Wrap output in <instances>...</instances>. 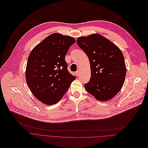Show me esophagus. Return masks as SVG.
<instances>
[{
	"label": "esophagus",
	"instance_id": "obj_1",
	"mask_svg": "<svg viewBox=\"0 0 148 148\" xmlns=\"http://www.w3.org/2000/svg\"><path fill=\"white\" fill-rule=\"evenodd\" d=\"M79 73H80V72H79V71H76V72H75V75H76V76H79Z\"/></svg>",
	"mask_w": 148,
	"mask_h": 148
}]
</instances>
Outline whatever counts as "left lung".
<instances>
[{
	"instance_id": "left-lung-1",
	"label": "left lung",
	"mask_w": 148,
	"mask_h": 148,
	"mask_svg": "<svg viewBox=\"0 0 148 148\" xmlns=\"http://www.w3.org/2000/svg\"><path fill=\"white\" fill-rule=\"evenodd\" d=\"M78 46L90 64V80L86 90L99 101L112 99L123 87L127 73L124 55L116 45L99 34L77 38Z\"/></svg>"
}]
</instances>
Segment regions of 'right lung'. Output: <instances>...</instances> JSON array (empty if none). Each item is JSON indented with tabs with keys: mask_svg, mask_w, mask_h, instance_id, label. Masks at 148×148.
I'll list each match as a JSON object with an SVG mask.
<instances>
[{
	"mask_svg": "<svg viewBox=\"0 0 148 148\" xmlns=\"http://www.w3.org/2000/svg\"><path fill=\"white\" fill-rule=\"evenodd\" d=\"M75 42L72 37L53 33L29 53L26 83L33 95L42 103L50 106L60 101L75 79L68 72L65 60L69 47Z\"/></svg>",
	"mask_w": 148,
	"mask_h": 148,
	"instance_id": "add662e5",
	"label": "right lung"
}]
</instances>
